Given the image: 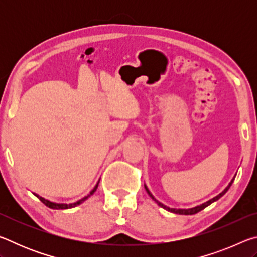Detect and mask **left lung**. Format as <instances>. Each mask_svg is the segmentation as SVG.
<instances>
[{"label": "left lung", "mask_w": 257, "mask_h": 257, "mask_svg": "<svg viewBox=\"0 0 257 257\" xmlns=\"http://www.w3.org/2000/svg\"><path fill=\"white\" fill-rule=\"evenodd\" d=\"M233 182V179L231 180V182H230L229 184V186L227 187V188H225L222 193H220L219 195H217V196H215L214 198H212V199H210V201H207L206 203H204V204H202V205H198V206H196V207H193V208H187V210H185V208H170V207H168V206H165V205H163L162 203H160L158 199H155L154 198V196L153 195L151 194V191L147 189V187L145 186V189H146V191H147V194L150 195V197L153 199V201L155 202V203H158V205L159 206H161V207H163L164 210H167V211H169V212H172V213H176V214H184V215H191V214H196V213H198L199 211H202V210H204V208L205 207H207L208 205H211V204L213 203V202H215V201H217V199L219 198H221L223 196V195L227 193L228 191V189L230 188V186H231V184Z\"/></svg>", "instance_id": "obj_1"}]
</instances>
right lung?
Segmentation results:
<instances>
[{
	"label": "right lung",
	"mask_w": 257,
	"mask_h": 257,
	"mask_svg": "<svg viewBox=\"0 0 257 257\" xmlns=\"http://www.w3.org/2000/svg\"><path fill=\"white\" fill-rule=\"evenodd\" d=\"M98 182H99V181H98ZM98 182H97V185L94 187V189H93L92 191H90V193H89L88 195H87L86 197L81 198V199H79V201H78V202L72 203V204H58V203H52V202H50V201H47V199H45V198L38 196V195H36V194H35V196H37L38 198H40V201H41L43 204H45V205H46L47 207L53 208V210H67V208H71V207H75V206H77V205H79V204H81L82 202H85L86 199L88 198L89 196H92V195H93V194L95 193V191H96V189H97Z\"/></svg>",
	"instance_id": "obj_1"
}]
</instances>
